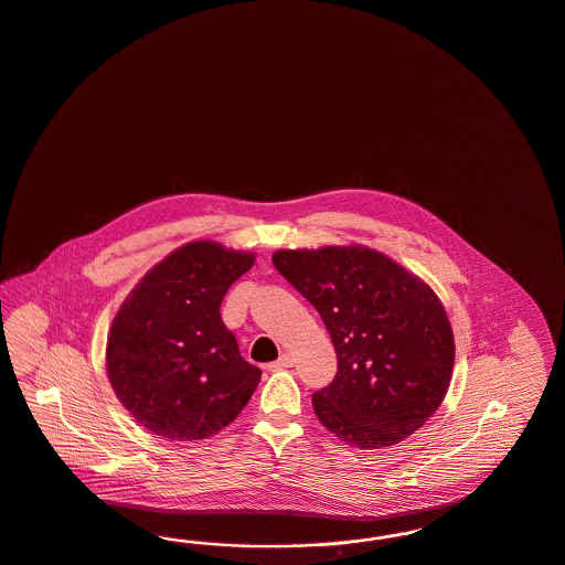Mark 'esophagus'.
I'll use <instances>...</instances> for the list:
<instances>
[{"label": "esophagus", "mask_w": 565, "mask_h": 565, "mask_svg": "<svg viewBox=\"0 0 565 565\" xmlns=\"http://www.w3.org/2000/svg\"><path fill=\"white\" fill-rule=\"evenodd\" d=\"M292 355H290V353H284V355H281V358H279L277 362H273L271 365H269V367H271V370H284V367H292Z\"/></svg>", "instance_id": "esophagus-1"}]
</instances>
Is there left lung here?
Wrapping results in <instances>:
<instances>
[{
    "label": "left lung",
    "mask_w": 565,
    "mask_h": 565,
    "mask_svg": "<svg viewBox=\"0 0 565 565\" xmlns=\"http://www.w3.org/2000/svg\"><path fill=\"white\" fill-rule=\"evenodd\" d=\"M273 265L323 319L334 381L313 393L319 423L349 446L379 450L420 429L441 406L454 334L437 294L376 249H279Z\"/></svg>",
    "instance_id": "obj_1"
}]
</instances>
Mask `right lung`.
Returning <instances> with one entry per match:
<instances>
[{"mask_svg": "<svg viewBox=\"0 0 565 565\" xmlns=\"http://www.w3.org/2000/svg\"><path fill=\"white\" fill-rule=\"evenodd\" d=\"M254 254L191 242L147 273L117 311L107 374L145 429L179 441L216 435L246 407L260 370L239 355L221 302Z\"/></svg>", "mask_w": 565, "mask_h": 565, "instance_id": "obj_1", "label": "right lung"}]
</instances>
